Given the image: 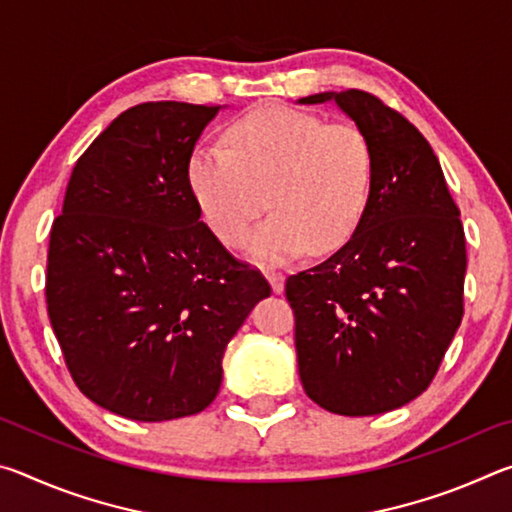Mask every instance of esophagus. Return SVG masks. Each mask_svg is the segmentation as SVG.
Listing matches in <instances>:
<instances>
[{
  "label": "esophagus",
  "mask_w": 512,
  "mask_h": 512,
  "mask_svg": "<svg viewBox=\"0 0 512 512\" xmlns=\"http://www.w3.org/2000/svg\"><path fill=\"white\" fill-rule=\"evenodd\" d=\"M266 280L271 284L273 293H282L284 291V275L277 271H266Z\"/></svg>",
  "instance_id": "1"
}]
</instances>
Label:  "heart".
Segmentation results:
<instances>
[{"mask_svg":"<svg viewBox=\"0 0 512 512\" xmlns=\"http://www.w3.org/2000/svg\"><path fill=\"white\" fill-rule=\"evenodd\" d=\"M228 146L198 144L187 185L203 221L235 246L268 203L273 216L244 241L248 257L282 264L311 248L332 253L359 228L372 189V146L354 124L264 106L239 117Z\"/></svg>","mask_w":512,"mask_h":512,"instance_id":"b5f03b06","label":"heart"}]
</instances>
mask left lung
I'll list each match as a JSON object with an SVG mask.
<instances>
[{
	"label": "left lung",
	"mask_w": 512,
	"mask_h": 512,
	"mask_svg": "<svg viewBox=\"0 0 512 512\" xmlns=\"http://www.w3.org/2000/svg\"><path fill=\"white\" fill-rule=\"evenodd\" d=\"M372 146V189L348 244L291 275L298 372L325 411L379 415L427 391L463 318L465 235L429 142L361 90L320 92Z\"/></svg>",
	"instance_id": "1"
}]
</instances>
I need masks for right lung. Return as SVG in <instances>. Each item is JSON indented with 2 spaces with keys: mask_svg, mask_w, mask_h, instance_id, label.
I'll return each mask as SVG.
<instances>
[{
  "mask_svg": "<svg viewBox=\"0 0 512 512\" xmlns=\"http://www.w3.org/2000/svg\"><path fill=\"white\" fill-rule=\"evenodd\" d=\"M225 106L140 103L90 144L69 178L47 257V311L76 386L121 418L201 413L223 352L259 300L187 185V160Z\"/></svg>",
  "mask_w": 512,
  "mask_h": 512,
  "instance_id": "right-lung-1",
  "label": "right lung"
}]
</instances>
